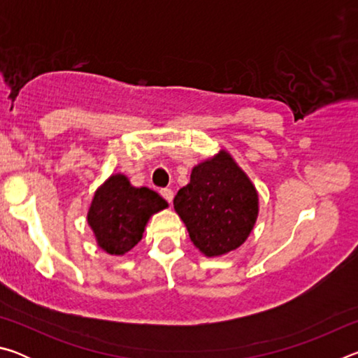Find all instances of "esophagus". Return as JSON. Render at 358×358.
I'll return each mask as SVG.
<instances>
[{
    "label": "esophagus",
    "instance_id": "esophagus-1",
    "mask_svg": "<svg viewBox=\"0 0 358 358\" xmlns=\"http://www.w3.org/2000/svg\"><path fill=\"white\" fill-rule=\"evenodd\" d=\"M161 196L164 197L169 203L173 201V191L169 189V187H164V189H161Z\"/></svg>",
    "mask_w": 358,
    "mask_h": 358
}]
</instances>
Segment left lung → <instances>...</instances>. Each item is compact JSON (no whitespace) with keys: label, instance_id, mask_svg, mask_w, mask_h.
Returning a JSON list of instances; mask_svg holds the SVG:
<instances>
[{"label":"left lung","instance_id":"1","mask_svg":"<svg viewBox=\"0 0 358 358\" xmlns=\"http://www.w3.org/2000/svg\"><path fill=\"white\" fill-rule=\"evenodd\" d=\"M194 246L205 257L238 250L259 216V192L227 150L192 167L191 180L173 199Z\"/></svg>","mask_w":358,"mask_h":358}]
</instances>
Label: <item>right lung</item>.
Returning a JSON list of instances; mask_svg holds the SVG:
<instances>
[{
	"label": "right lung",
	"instance_id": "right-lung-1",
	"mask_svg": "<svg viewBox=\"0 0 358 358\" xmlns=\"http://www.w3.org/2000/svg\"><path fill=\"white\" fill-rule=\"evenodd\" d=\"M167 207L157 192L132 186L126 175L113 173L94 191L87 221L102 251L124 256L142 240L150 217Z\"/></svg>",
	"mask_w": 358,
	"mask_h": 358
}]
</instances>
